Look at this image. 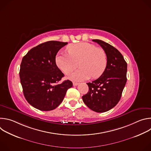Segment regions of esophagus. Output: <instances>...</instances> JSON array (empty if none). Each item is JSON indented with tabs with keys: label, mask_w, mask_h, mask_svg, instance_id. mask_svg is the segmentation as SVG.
I'll use <instances>...</instances> for the list:
<instances>
[{
	"label": "esophagus",
	"mask_w": 151,
	"mask_h": 151,
	"mask_svg": "<svg viewBox=\"0 0 151 151\" xmlns=\"http://www.w3.org/2000/svg\"><path fill=\"white\" fill-rule=\"evenodd\" d=\"M73 86H77L78 85H79L78 82H73Z\"/></svg>",
	"instance_id": "obj_1"
}]
</instances>
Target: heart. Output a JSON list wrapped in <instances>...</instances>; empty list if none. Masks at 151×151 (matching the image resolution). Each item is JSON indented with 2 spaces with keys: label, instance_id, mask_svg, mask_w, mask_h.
I'll return each instance as SVG.
<instances>
[{
  "label": "heart",
  "instance_id": "b5f03b06",
  "mask_svg": "<svg viewBox=\"0 0 151 151\" xmlns=\"http://www.w3.org/2000/svg\"><path fill=\"white\" fill-rule=\"evenodd\" d=\"M68 54H58L55 57L57 66L65 74H69L79 63L80 69L70 75L74 81H83L100 76L107 66V55L103 49L88 42L71 44L67 48Z\"/></svg>",
  "mask_w": 151,
  "mask_h": 151
}]
</instances>
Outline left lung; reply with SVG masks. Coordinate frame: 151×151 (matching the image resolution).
<instances>
[{
  "instance_id": "left-lung-1",
  "label": "left lung",
  "mask_w": 151,
  "mask_h": 151,
  "mask_svg": "<svg viewBox=\"0 0 151 151\" xmlns=\"http://www.w3.org/2000/svg\"><path fill=\"white\" fill-rule=\"evenodd\" d=\"M92 40L105 51L107 66L97 79L87 83L89 91L82 100L90 109L101 113L112 109L119 102L127 82V64L121 52L111 45L99 39Z\"/></svg>"
}]
</instances>
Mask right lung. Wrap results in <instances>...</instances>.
Segmentation results:
<instances>
[{
  "label": "right lung",
  "instance_id": "1",
  "mask_svg": "<svg viewBox=\"0 0 151 151\" xmlns=\"http://www.w3.org/2000/svg\"><path fill=\"white\" fill-rule=\"evenodd\" d=\"M68 42L48 41L32 48L24 56L19 70L23 94L35 108L49 111L62 102L67 90L72 87L69 80L58 82L64 74L57 67L55 56Z\"/></svg>",
  "mask_w": 151,
  "mask_h": 151
}]
</instances>
